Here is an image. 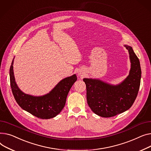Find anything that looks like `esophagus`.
<instances>
[{
    "label": "esophagus",
    "instance_id": "34e87169",
    "mask_svg": "<svg viewBox=\"0 0 151 151\" xmlns=\"http://www.w3.org/2000/svg\"><path fill=\"white\" fill-rule=\"evenodd\" d=\"M82 74V73H80V75H81Z\"/></svg>",
    "mask_w": 151,
    "mask_h": 151
}]
</instances>
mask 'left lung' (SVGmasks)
I'll list each match as a JSON object with an SVG mask.
<instances>
[{
    "label": "left lung",
    "instance_id": "1",
    "mask_svg": "<svg viewBox=\"0 0 151 151\" xmlns=\"http://www.w3.org/2000/svg\"><path fill=\"white\" fill-rule=\"evenodd\" d=\"M124 46L128 50L131 65L129 76L122 82L114 85L100 79L83 78L88 106L101 117H112L129 110L139 91L141 77L139 59L131 46Z\"/></svg>",
    "mask_w": 151,
    "mask_h": 151
}]
</instances>
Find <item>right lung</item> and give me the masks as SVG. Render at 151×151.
<instances>
[{
    "instance_id": "1",
    "label": "right lung",
    "mask_w": 151,
    "mask_h": 151,
    "mask_svg": "<svg viewBox=\"0 0 151 151\" xmlns=\"http://www.w3.org/2000/svg\"><path fill=\"white\" fill-rule=\"evenodd\" d=\"M14 59L10 69V78L16 102L23 110L38 118L47 119L55 117L65 107L68 94L77 79L76 75L61 80L49 93L34 96L22 92L16 84L13 72Z\"/></svg>"
}]
</instances>
